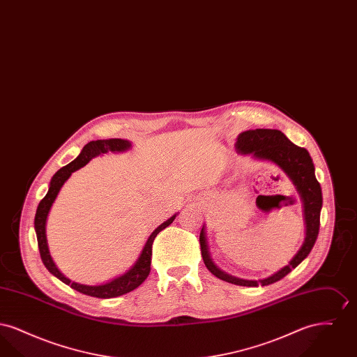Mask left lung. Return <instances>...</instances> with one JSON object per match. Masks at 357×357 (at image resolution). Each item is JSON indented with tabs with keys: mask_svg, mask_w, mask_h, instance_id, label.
<instances>
[{
	"mask_svg": "<svg viewBox=\"0 0 357 357\" xmlns=\"http://www.w3.org/2000/svg\"><path fill=\"white\" fill-rule=\"evenodd\" d=\"M236 149L238 153L242 155L249 153L255 159L269 160L275 163L290 178V181L297 188L298 194L301 195L303 204H304V218H305L306 225L304 243L296 255L290 259L287 266L274 273L271 277L258 280V281L237 278L234 275L223 272L218 266L214 265L208 253L204 226L199 236L201 252H202V258H204L206 268L222 281L239 285V287H258V285L265 287L280 281L294 268H297L314 246L319 236V230H320V213L323 207L321 186L316 179L314 165L309 153L305 149L291 143L288 137L278 130L257 128V130L243 131L238 135Z\"/></svg>",
	"mask_w": 357,
	"mask_h": 357,
	"instance_id": "1",
	"label": "left lung"
}]
</instances>
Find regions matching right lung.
I'll list each match as a JSON object with an SVG mask.
<instances>
[{
    "instance_id": "1",
    "label": "right lung",
    "mask_w": 357,
    "mask_h": 357,
    "mask_svg": "<svg viewBox=\"0 0 357 357\" xmlns=\"http://www.w3.org/2000/svg\"><path fill=\"white\" fill-rule=\"evenodd\" d=\"M130 149H131V142L124 140V139H105V140H92V142H89L88 144H85L82 153H79V156L75 160H72L69 165L64 166L63 169H60L52 176L50 190H48L47 195L38 204L37 211H36L34 230H36V236H37L40 255H41V259H43L45 268L54 277H57L60 281H63L70 288L75 289V290H77L83 294H86V296H91V297L112 298V297H119V296H123L126 293H130L134 289L137 288L149 277L150 271H151L153 239L163 229L170 226L171 223L175 220V217L178 215V214H174L167 221L159 225L150 234L147 242L144 243V248L139 255V258L136 259L135 264L124 274H121L119 277H116V278H114V280H111L105 284H102V285H83V284L72 282L69 278H67L63 273L56 268L51 255H50L45 226H47V218H48L52 204L54 202L60 188L68 181L72 172L82 169L92 158H95L98 155H102V153H109V151L111 153H123V151H127Z\"/></svg>"
}]
</instances>
